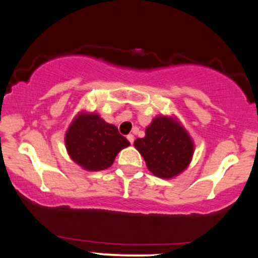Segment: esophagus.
I'll return each mask as SVG.
<instances>
[{"label": "esophagus", "mask_w": 258, "mask_h": 258, "mask_svg": "<svg viewBox=\"0 0 258 258\" xmlns=\"http://www.w3.org/2000/svg\"><path fill=\"white\" fill-rule=\"evenodd\" d=\"M127 139H128V142L133 144V142H135V137H133V135H127Z\"/></svg>", "instance_id": "34e87169"}]
</instances>
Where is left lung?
<instances>
[{"mask_svg":"<svg viewBox=\"0 0 258 258\" xmlns=\"http://www.w3.org/2000/svg\"><path fill=\"white\" fill-rule=\"evenodd\" d=\"M135 147L145 160L148 169L163 179L174 178L187 168L194 155V142L174 117L157 116L137 138Z\"/></svg>","mask_w":258,"mask_h":258,"instance_id":"1","label":"left lung"}]
</instances>
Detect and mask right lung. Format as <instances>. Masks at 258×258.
Segmentation results:
<instances>
[{
	"mask_svg": "<svg viewBox=\"0 0 258 258\" xmlns=\"http://www.w3.org/2000/svg\"><path fill=\"white\" fill-rule=\"evenodd\" d=\"M64 143L71 159L90 172L109 168L119 151L130 145L115 126L96 113H80L74 117Z\"/></svg>",
	"mask_w": 258,
	"mask_h": 258,
	"instance_id": "add662e5",
	"label": "right lung"
}]
</instances>
